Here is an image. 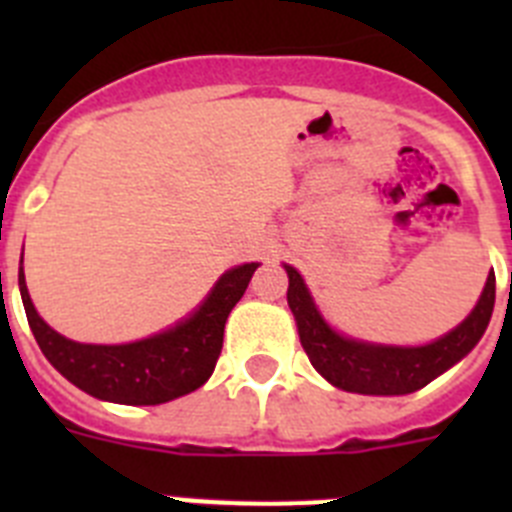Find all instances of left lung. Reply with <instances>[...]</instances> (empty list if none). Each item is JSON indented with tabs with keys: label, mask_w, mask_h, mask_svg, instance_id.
<instances>
[{
	"label": "left lung",
	"mask_w": 512,
	"mask_h": 512,
	"mask_svg": "<svg viewBox=\"0 0 512 512\" xmlns=\"http://www.w3.org/2000/svg\"><path fill=\"white\" fill-rule=\"evenodd\" d=\"M284 269L289 277V310L297 320L307 359L333 387L359 395H410L433 382L477 346L495 307V277L490 274L467 320L446 336L425 346H382L341 336L330 328L312 302L300 271L287 264Z\"/></svg>",
	"instance_id": "8db88e82"
}]
</instances>
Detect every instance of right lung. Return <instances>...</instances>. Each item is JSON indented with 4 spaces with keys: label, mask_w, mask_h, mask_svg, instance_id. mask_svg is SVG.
I'll return each mask as SVG.
<instances>
[{
    "label": "right lung",
    "mask_w": 512,
    "mask_h": 512,
    "mask_svg": "<svg viewBox=\"0 0 512 512\" xmlns=\"http://www.w3.org/2000/svg\"><path fill=\"white\" fill-rule=\"evenodd\" d=\"M259 264H243L217 279L207 300L174 328L120 346L76 343L56 333L35 310L20 266L27 323L45 359L79 390L120 405H161L189 395L210 379L223 348L225 320Z\"/></svg>",
    "instance_id": "obj_1"
}]
</instances>
